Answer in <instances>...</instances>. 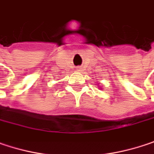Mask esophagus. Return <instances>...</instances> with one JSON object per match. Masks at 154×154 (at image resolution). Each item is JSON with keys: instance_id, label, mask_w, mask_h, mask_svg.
I'll return each instance as SVG.
<instances>
[{"instance_id": "obj_1", "label": "esophagus", "mask_w": 154, "mask_h": 154, "mask_svg": "<svg viewBox=\"0 0 154 154\" xmlns=\"http://www.w3.org/2000/svg\"><path fill=\"white\" fill-rule=\"evenodd\" d=\"M82 71V67H79V68H78V72H81Z\"/></svg>"}]
</instances>
